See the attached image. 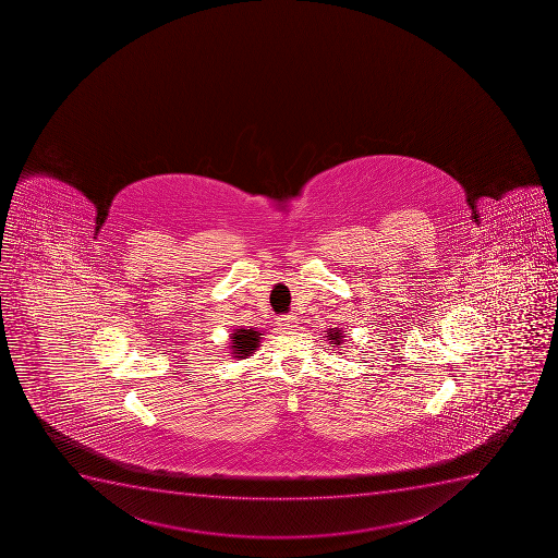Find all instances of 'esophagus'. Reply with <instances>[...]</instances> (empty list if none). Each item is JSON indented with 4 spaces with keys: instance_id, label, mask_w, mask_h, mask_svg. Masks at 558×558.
Masks as SVG:
<instances>
[{
    "instance_id": "obj_1",
    "label": "esophagus",
    "mask_w": 558,
    "mask_h": 558,
    "mask_svg": "<svg viewBox=\"0 0 558 558\" xmlns=\"http://www.w3.org/2000/svg\"><path fill=\"white\" fill-rule=\"evenodd\" d=\"M277 324L282 329L298 328V318L293 317V315H282V317L277 318Z\"/></svg>"
}]
</instances>
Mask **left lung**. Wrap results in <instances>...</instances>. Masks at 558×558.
Listing matches in <instances>:
<instances>
[{
	"mask_svg": "<svg viewBox=\"0 0 558 558\" xmlns=\"http://www.w3.org/2000/svg\"><path fill=\"white\" fill-rule=\"evenodd\" d=\"M328 337L329 342L335 345L344 344V331L339 328L328 329Z\"/></svg>",
	"mask_w": 558,
	"mask_h": 558,
	"instance_id": "1",
	"label": "left lung"
}]
</instances>
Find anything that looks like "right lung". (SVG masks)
<instances>
[{"mask_svg":"<svg viewBox=\"0 0 558 558\" xmlns=\"http://www.w3.org/2000/svg\"><path fill=\"white\" fill-rule=\"evenodd\" d=\"M259 331H256V329H234V333H232V345H230V351H232V356L234 359H246V356H251L252 353H254V349L259 345L260 340Z\"/></svg>","mask_w":558,"mask_h":558,"instance_id":"right-lung-1","label":"right lung"}]
</instances>
